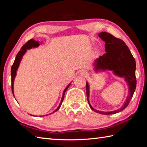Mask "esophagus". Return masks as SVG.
Segmentation results:
<instances>
[{
  "mask_svg": "<svg viewBox=\"0 0 147 147\" xmlns=\"http://www.w3.org/2000/svg\"><path fill=\"white\" fill-rule=\"evenodd\" d=\"M80 73H81L82 74H83V75H86V74H87V72L85 71H82Z\"/></svg>",
  "mask_w": 147,
  "mask_h": 147,
  "instance_id": "esophagus-1",
  "label": "esophagus"
}]
</instances>
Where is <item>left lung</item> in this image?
Instances as JSON below:
<instances>
[{"mask_svg": "<svg viewBox=\"0 0 147 147\" xmlns=\"http://www.w3.org/2000/svg\"><path fill=\"white\" fill-rule=\"evenodd\" d=\"M98 36L105 42L106 53L94 60V71L96 73L105 71H112L114 75L124 79L128 88V95L120 108L114 111H103L94 109L91 105L89 102V85L86 82L87 98L91 109L103 115H111L120 112L125 109L132 98L136 88V64L130 51L123 40L116 38L106 32H100Z\"/></svg>", "mask_w": 147, "mask_h": 147, "instance_id": "obj_1", "label": "left lung"}]
</instances>
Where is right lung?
Masks as SVG:
<instances>
[{"instance_id":"right-lung-1","label":"right lung","mask_w":147,"mask_h":147,"mask_svg":"<svg viewBox=\"0 0 147 147\" xmlns=\"http://www.w3.org/2000/svg\"><path fill=\"white\" fill-rule=\"evenodd\" d=\"M41 42L39 43V41H35L34 39H30V40H29L28 42H26V43L23 46V47H22L21 51H20L18 53H17V56H16V59H15L14 61V63L13 64V65L11 66V90H12V93H13V96L15 97L14 96V91H13V84H14V80H15V78H16V74H17V69H18L19 67V65H20V63H21V61L22 60V58H23V56L25 54V53H26L27 50L28 49H31L32 48H36V47H38L39 46V45H40ZM69 83L67 86L66 87L65 89H64V91L63 92V94H62V98H61V102H60V104H59V105L58 106V108H57L55 110H54V111H53V112L49 113L50 114H52L54 112H56V111H57L58 110V109H59V108L61 107V105L62 104V102H63V99H64V95H65V92L67 91V89H68V88L69 86H70L71 85V83ZM30 115H32V116H34L31 115V114H30ZM47 115H49V114H47ZM44 115H40V117H43Z\"/></svg>"}]
</instances>
